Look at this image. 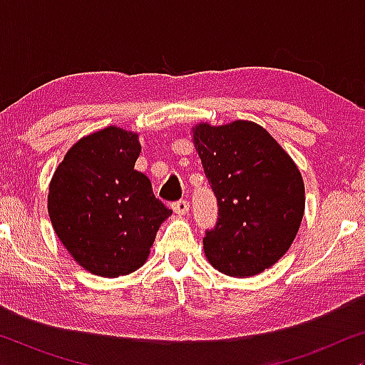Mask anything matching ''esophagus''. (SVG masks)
Here are the masks:
<instances>
[{
  "mask_svg": "<svg viewBox=\"0 0 365 365\" xmlns=\"http://www.w3.org/2000/svg\"><path fill=\"white\" fill-rule=\"evenodd\" d=\"M173 211L178 214V216H184V214L189 212V202L186 199H181V201H176L173 204Z\"/></svg>",
  "mask_w": 365,
  "mask_h": 365,
  "instance_id": "1",
  "label": "esophagus"
}]
</instances>
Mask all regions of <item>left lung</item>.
Returning a JSON list of instances; mask_svg holds the SVG:
<instances>
[{"instance_id": "1", "label": "left lung", "mask_w": 365, "mask_h": 365, "mask_svg": "<svg viewBox=\"0 0 365 365\" xmlns=\"http://www.w3.org/2000/svg\"><path fill=\"white\" fill-rule=\"evenodd\" d=\"M204 174L217 199V221L204 252L219 272L256 276L276 264L304 216V182L289 154L251 121L192 129Z\"/></svg>"}]
</instances>
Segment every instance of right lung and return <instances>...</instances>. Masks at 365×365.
<instances>
[{"instance_id":"right-lung-1","label":"right lung","mask_w":365,"mask_h":365,"mask_svg":"<svg viewBox=\"0 0 365 365\" xmlns=\"http://www.w3.org/2000/svg\"><path fill=\"white\" fill-rule=\"evenodd\" d=\"M138 134L104 128L79 139L49 184L48 212L59 241L79 266L103 277L146 262L164 219L173 214L134 169Z\"/></svg>"}]
</instances>
